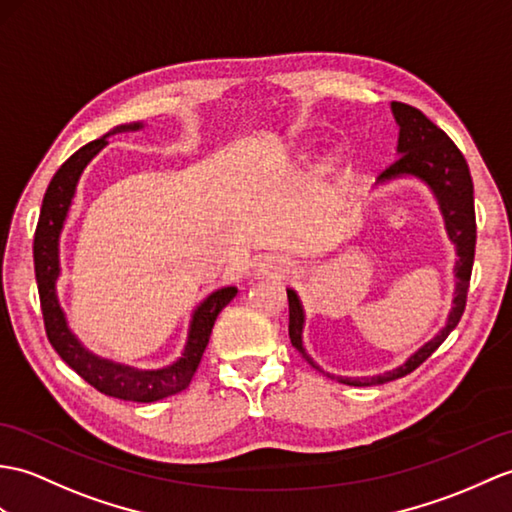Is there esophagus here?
Returning <instances> with one entry per match:
<instances>
[{
    "mask_svg": "<svg viewBox=\"0 0 512 512\" xmlns=\"http://www.w3.org/2000/svg\"><path fill=\"white\" fill-rule=\"evenodd\" d=\"M255 270H257V275L283 277L285 272L290 270V264H288V261H285L283 257L270 255V257H261V259L257 261V264H255Z\"/></svg>",
    "mask_w": 512,
    "mask_h": 512,
    "instance_id": "34e87169",
    "label": "esophagus"
}]
</instances>
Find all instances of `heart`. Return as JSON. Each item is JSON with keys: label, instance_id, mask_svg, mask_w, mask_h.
<instances>
[{"label": "heart", "instance_id": "obj_1", "mask_svg": "<svg viewBox=\"0 0 512 512\" xmlns=\"http://www.w3.org/2000/svg\"><path fill=\"white\" fill-rule=\"evenodd\" d=\"M325 165H327V168H329V165H331V159H329V161H327V163H325Z\"/></svg>", "mask_w": 512, "mask_h": 512}]
</instances>
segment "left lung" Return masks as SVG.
Here are the masks:
<instances>
[{
    "label": "left lung",
    "instance_id": "1",
    "mask_svg": "<svg viewBox=\"0 0 512 512\" xmlns=\"http://www.w3.org/2000/svg\"><path fill=\"white\" fill-rule=\"evenodd\" d=\"M390 109L399 126V141H397L399 159L379 174L377 183H388V181H395V178L412 176V178H419V181L434 194L438 209L443 213L447 237L451 240V244L456 246V255H458L456 266H454V275H456L454 305H451L445 327L438 331L430 342H425L419 351H414L401 366L373 377H336L338 382L347 386L384 384V382H390V379H399L403 375H408L414 371V368L421 366L438 347H441L445 338L460 323L462 312H465V305H467V290L471 281V268H473V255H475V209H473V181H471L469 165L465 157H462V152L456 148L454 141H451L434 122L427 120L419 109H414V106L403 104V102H392ZM288 303H290L288 331H290L292 347L299 351L314 368H318L320 373H325L323 368H320L310 355L305 353V347H303L305 312H303L301 299L290 288H288Z\"/></svg>",
    "mask_w": 512,
    "mask_h": 512
}]
</instances>
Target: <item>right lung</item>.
I'll list each match as a JSON object with an SVG mask.
<instances>
[{
    "instance_id": "add662e5",
    "label": "right lung",
    "mask_w": 512,
    "mask_h": 512,
    "mask_svg": "<svg viewBox=\"0 0 512 512\" xmlns=\"http://www.w3.org/2000/svg\"><path fill=\"white\" fill-rule=\"evenodd\" d=\"M144 124H122L113 128L111 133L91 141V144L82 146L78 152L58 168L54 178L47 185V192L43 196L41 216L37 231H34V275H37L39 285V299H41V312L45 323L47 340L54 347V351L61 355L67 366L91 384L95 390L104 392V395L124 399V401H139V403H152L176 395L192 382L196 368L200 364L202 353H205L213 323H216L218 314L227 307L233 296L237 294L235 285H227L211 292L205 301H202L189 320L187 342L183 355L170 366L157 368V371H141V368L120 364L113 360L98 358V355L82 347L80 340L71 334L67 325V318L61 303H58L56 294V281L61 275V259H58V244H61V231L65 227L67 213L71 207V200L76 196V185L80 181V174L85 172L87 163L106 146V137L115 133H126V130H139Z\"/></svg>"
}]
</instances>
